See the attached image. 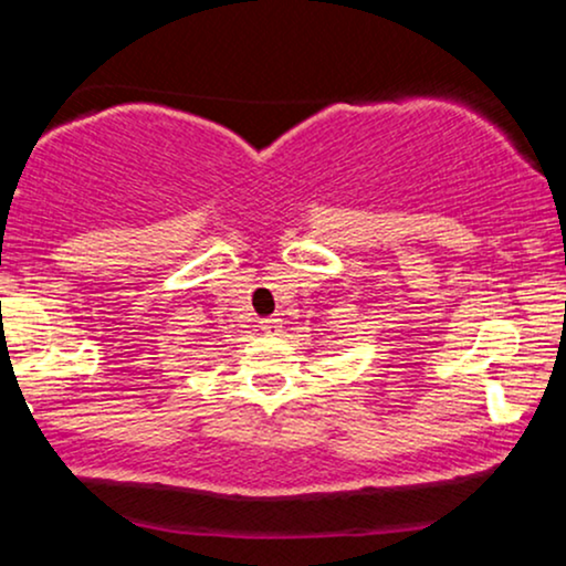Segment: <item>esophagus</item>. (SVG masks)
<instances>
[{
	"mask_svg": "<svg viewBox=\"0 0 566 566\" xmlns=\"http://www.w3.org/2000/svg\"><path fill=\"white\" fill-rule=\"evenodd\" d=\"M261 329H263V333H276V329H279V319H276V316H269V319H261Z\"/></svg>",
	"mask_w": 566,
	"mask_h": 566,
	"instance_id": "esophagus-1",
	"label": "esophagus"
}]
</instances>
